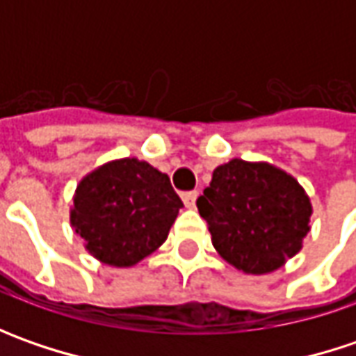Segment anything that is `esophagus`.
<instances>
[{"mask_svg":"<svg viewBox=\"0 0 356 356\" xmlns=\"http://www.w3.org/2000/svg\"><path fill=\"white\" fill-rule=\"evenodd\" d=\"M196 198H198V192H184L182 194V202H184L186 208H196Z\"/></svg>","mask_w":356,"mask_h":356,"instance_id":"obj_1","label":"esophagus"}]
</instances>
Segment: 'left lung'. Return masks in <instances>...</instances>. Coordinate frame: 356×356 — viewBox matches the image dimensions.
Listing matches in <instances>:
<instances>
[{
  "label": "left lung",
  "mask_w": 356,
  "mask_h": 356,
  "mask_svg": "<svg viewBox=\"0 0 356 356\" xmlns=\"http://www.w3.org/2000/svg\"><path fill=\"white\" fill-rule=\"evenodd\" d=\"M216 252L243 273L280 269L303 248L311 202L291 174L234 158L218 166L198 202Z\"/></svg>",
  "instance_id": "1"
}]
</instances>
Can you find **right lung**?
I'll return each mask as SVG.
<instances>
[{
  "label": "right lung",
  "instance_id": "right-lung-1",
  "mask_svg": "<svg viewBox=\"0 0 356 356\" xmlns=\"http://www.w3.org/2000/svg\"><path fill=\"white\" fill-rule=\"evenodd\" d=\"M182 206L166 174L138 158H120L79 182L71 226L92 257L130 267L166 241Z\"/></svg>",
  "mask_w": 356,
  "mask_h": 356
}]
</instances>
